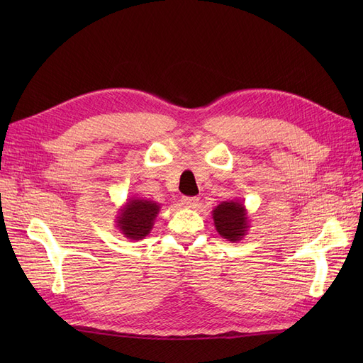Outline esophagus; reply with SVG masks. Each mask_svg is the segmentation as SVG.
I'll list each match as a JSON object with an SVG mask.
<instances>
[{"label":"esophagus","instance_id":"1","mask_svg":"<svg viewBox=\"0 0 363 363\" xmlns=\"http://www.w3.org/2000/svg\"><path fill=\"white\" fill-rule=\"evenodd\" d=\"M182 204L186 208H195L199 206V199H196V196H183Z\"/></svg>","mask_w":363,"mask_h":363}]
</instances>
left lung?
Returning <instances> with one entry per match:
<instances>
[{
  "instance_id": "1",
  "label": "left lung",
  "mask_w": 363,
  "mask_h": 363,
  "mask_svg": "<svg viewBox=\"0 0 363 363\" xmlns=\"http://www.w3.org/2000/svg\"><path fill=\"white\" fill-rule=\"evenodd\" d=\"M212 218L216 232L230 242L242 240L250 228L247 208L236 199L219 203L212 211Z\"/></svg>"
}]
</instances>
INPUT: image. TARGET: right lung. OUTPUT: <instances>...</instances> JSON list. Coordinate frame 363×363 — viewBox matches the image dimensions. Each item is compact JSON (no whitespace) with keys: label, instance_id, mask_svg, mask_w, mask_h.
Here are the masks:
<instances>
[{"label":"right lung","instance_id":"obj_1","mask_svg":"<svg viewBox=\"0 0 363 363\" xmlns=\"http://www.w3.org/2000/svg\"><path fill=\"white\" fill-rule=\"evenodd\" d=\"M159 212V203L131 196L124 206H121L115 223L119 233H123L124 238L130 240H140L150 235Z\"/></svg>","mask_w":363,"mask_h":363}]
</instances>
